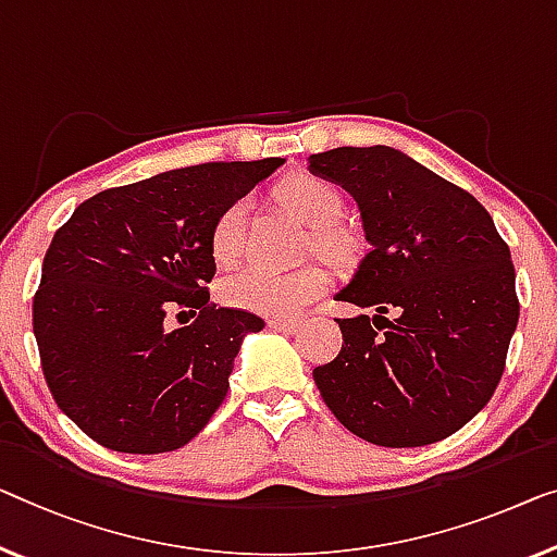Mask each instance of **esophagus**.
<instances>
[{"label":"esophagus","instance_id":"esophagus-1","mask_svg":"<svg viewBox=\"0 0 557 557\" xmlns=\"http://www.w3.org/2000/svg\"><path fill=\"white\" fill-rule=\"evenodd\" d=\"M268 325H270V330H275V332H295V330H300V325L302 322L300 320H280V318H272V320H268Z\"/></svg>","mask_w":557,"mask_h":557}]
</instances>
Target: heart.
I'll use <instances>...</instances> for the list:
<instances>
[{"label": "heart", "instance_id": "b5f03b06", "mask_svg": "<svg viewBox=\"0 0 557 557\" xmlns=\"http://www.w3.org/2000/svg\"><path fill=\"white\" fill-rule=\"evenodd\" d=\"M280 205L310 227L314 252L332 262L350 260L355 239L337 227L343 218V195L330 180L318 174H295L277 187ZM245 214L247 202L227 205L210 230V250L220 264H232L245 250ZM327 289V275L322 268H302L295 272H268L260 268L237 270L220 282V297L230 307L268 314V318H293L307 305L318 300Z\"/></svg>", "mask_w": 557, "mask_h": 557}]
</instances>
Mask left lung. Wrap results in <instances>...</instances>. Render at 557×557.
I'll return each instance as SVG.
<instances>
[{"label":"left lung","mask_w":557,"mask_h":557,"mask_svg":"<svg viewBox=\"0 0 557 557\" xmlns=\"http://www.w3.org/2000/svg\"><path fill=\"white\" fill-rule=\"evenodd\" d=\"M310 170L355 197L370 243L335 300L377 312L337 320L343 350L312 370L322 400L372 445L458 433L491 403L518 327L510 247L475 197L393 147H337Z\"/></svg>","instance_id":"left-lung-1"}]
</instances>
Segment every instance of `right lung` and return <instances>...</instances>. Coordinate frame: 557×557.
I'll list each match as a JSON object with an SVG mask.
<instances>
[{"instance_id": "add662e5", "label": "right lung", "mask_w": 557, "mask_h": 557, "mask_svg": "<svg viewBox=\"0 0 557 557\" xmlns=\"http://www.w3.org/2000/svg\"><path fill=\"white\" fill-rule=\"evenodd\" d=\"M282 162H207L104 189L54 232L32 327L49 393L95 443L177 450L225 400L243 337L264 320L210 302V230ZM172 309L198 318L170 333Z\"/></svg>"}]
</instances>
